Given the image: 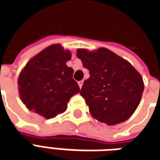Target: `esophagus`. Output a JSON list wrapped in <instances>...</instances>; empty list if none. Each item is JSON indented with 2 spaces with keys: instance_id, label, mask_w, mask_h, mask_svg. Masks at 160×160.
<instances>
[{
  "instance_id": "esophagus-1",
  "label": "esophagus",
  "mask_w": 160,
  "mask_h": 160,
  "mask_svg": "<svg viewBox=\"0 0 160 160\" xmlns=\"http://www.w3.org/2000/svg\"><path fill=\"white\" fill-rule=\"evenodd\" d=\"M82 84H83V81H79V82H78L79 88H82Z\"/></svg>"
}]
</instances>
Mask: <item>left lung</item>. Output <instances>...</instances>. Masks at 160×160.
Returning <instances> with one entry per match:
<instances>
[{
	"instance_id": "8db88e82",
	"label": "left lung",
	"mask_w": 160,
	"mask_h": 160,
	"mask_svg": "<svg viewBox=\"0 0 160 160\" xmlns=\"http://www.w3.org/2000/svg\"><path fill=\"white\" fill-rule=\"evenodd\" d=\"M82 66L89 71L80 94L92 117L107 125L123 123L140 104L144 82L139 72L126 59L106 48L94 51L77 50Z\"/></svg>"
}]
</instances>
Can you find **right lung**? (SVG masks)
<instances>
[{
	"mask_svg": "<svg viewBox=\"0 0 160 160\" xmlns=\"http://www.w3.org/2000/svg\"><path fill=\"white\" fill-rule=\"evenodd\" d=\"M72 52L60 44H52L31 58L19 73L18 92L30 111L47 119L67 109L70 99L80 88L72 78L73 69L66 66Z\"/></svg>",
	"mask_w": 160,
	"mask_h": 160,
	"instance_id": "add662e5",
	"label": "right lung"
}]
</instances>
